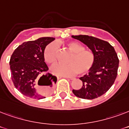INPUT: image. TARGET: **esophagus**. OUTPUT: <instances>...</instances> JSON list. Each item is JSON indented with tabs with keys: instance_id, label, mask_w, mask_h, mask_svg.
I'll use <instances>...</instances> for the list:
<instances>
[{
	"instance_id": "esophagus-1",
	"label": "esophagus",
	"mask_w": 129,
	"mask_h": 129,
	"mask_svg": "<svg viewBox=\"0 0 129 129\" xmlns=\"http://www.w3.org/2000/svg\"><path fill=\"white\" fill-rule=\"evenodd\" d=\"M63 78H69V79H72V77H70V76H62Z\"/></svg>"
}]
</instances>
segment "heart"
Returning <instances> with one entry per match:
<instances>
[{"mask_svg":"<svg viewBox=\"0 0 129 129\" xmlns=\"http://www.w3.org/2000/svg\"><path fill=\"white\" fill-rule=\"evenodd\" d=\"M67 50L71 53L66 61L67 65H56L51 71L55 74L72 76L88 74L94 66L95 55L92 50L85 49L84 45L78 41H71L65 43ZM57 47L55 43L47 45L43 51V59L49 65H54L57 61Z\"/></svg>","mask_w":129,"mask_h":129,"instance_id":"heart-1","label":"heart"}]
</instances>
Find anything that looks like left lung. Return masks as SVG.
<instances>
[{"label": "left lung", "mask_w": 129, "mask_h": 129, "mask_svg": "<svg viewBox=\"0 0 129 129\" xmlns=\"http://www.w3.org/2000/svg\"><path fill=\"white\" fill-rule=\"evenodd\" d=\"M72 37L84 43L95 55L92 69L80 78L82 86L79 90H73L75 96L92 100L100 97L110 88L116 80L119 59L114 48L102 39L88 35H72Z\"/></svg>", "instance_id": "1"}]
</instances>
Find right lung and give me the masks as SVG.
Segmentation results:
<instances>
[{
    "label": "right lung",
    "instance_id": "add662e5",
    "mask_svg": "<svg viewBox=\"0 0 129 129\" xmlns=\"http://www.w3.org/2000/svg\"><path fill=\"white\" fill-rule=\"evenodd\" d=\"M54 40L53 37H41L24 42L13 53L9 61L11 78L15 88L23 95L38 100L45 98L36 89V81L40 76L39 80H43L41 86L48 89L56 83V77L47 72L49 68L43 56L45 47Z\"/></svg>",
    "mask_w": 129,
    "mask_h": 129
}]
</instances>
